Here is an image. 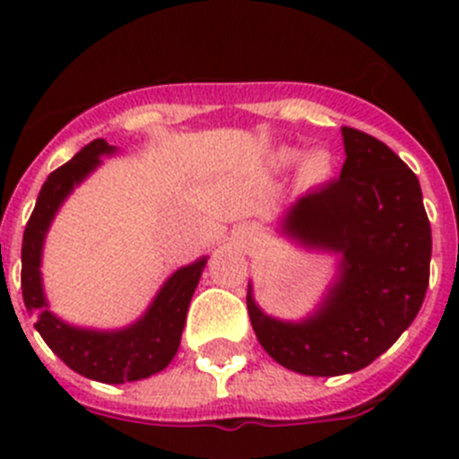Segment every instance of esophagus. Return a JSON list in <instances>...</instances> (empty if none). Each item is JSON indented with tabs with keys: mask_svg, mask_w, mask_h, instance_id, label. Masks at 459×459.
I'll list each match as a JSON object with an SVG mask.
<instances>
[{
	"mask_svg": "<svg viewBox=\"0 0 459 459\" xmlns=\"http://www.w3.org/2000/svg\"><path fill=\"white\" fill-rule=\"evenodd\" d=\"M255 238H257V229H255V226H251V224L239 226V229L235 230V239H238L242 247H248V244H253V242H255Z\"/></svg>",
	"mask_w": 459,
	"mask_h": 459,
	"instance_id": "34e87169",
	"label": "esophagus"
}]
</instances>
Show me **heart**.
Masks as SVG:
<instances>
[{
  "label": "heart",
  "mask_w": 459,
  "mask_h": 459,
  "mask_svg": "<svg viewBox=\"0 0 459 459\" xmlns=\"http://www.w3.org/2000/svg\"><path fill=\"white\" fill-rule=\"evenodd\" d=\"M281 157H284L286 161H295V160H298V152L286 151ZM331 173H333V160H331V155H328V152H324V151L311 152V155L304 157L302 169H299V175H302V179L307 184L326 182V179L331 178Z\"/></svg>",
  "instance_id": "b5f03b06"
}]
</instances>
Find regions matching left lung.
<instances>
[{"instance_id": "1", "label": "left lung", "mask_w": 459, "mask_h": 459, "mask_svg": "<svg viewBox=\"0 0 459 459\" xmlns=\"http://www.w3.org/2000/svg\"><path fill=\"white\" fill-rule=\"evenodd\" d=\"M340 179L299 197L281 229L342 255L340 277L311 317L281 322L247 307L259 344L281 367L333 377L368 367L420 313L429 289L430 224L413 170L373 135L344 126Z\"/></svg>"}]
</instances>
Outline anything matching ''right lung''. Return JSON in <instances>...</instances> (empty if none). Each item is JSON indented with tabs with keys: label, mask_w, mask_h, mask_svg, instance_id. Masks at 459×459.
Returning <instances> with one entry per match:
<instances>
[{
	"label": "right lung",
	"mask_w": 459,
	"mask_h": 459,
	"mask_svg": "<svg viewBox=\"0 0 459 459\" xmlns=\"http://www.w3.org/2000/svg\"><path fill=\"white\" fill-rule=\"evenodd\" d=\"M110 152H115V146H108L106 140L91 142L44 182L22 242V295L26 308L37 316L35 328L66 367L97 382L124 384L164 371L175 358L206 257L175 271L143 317L122 331L77 328L48 311L39 273L46 230L73 188L101 164L100 155Z\"/></svg>",
	"instance_id": "add662e5"
}]
</instances>
